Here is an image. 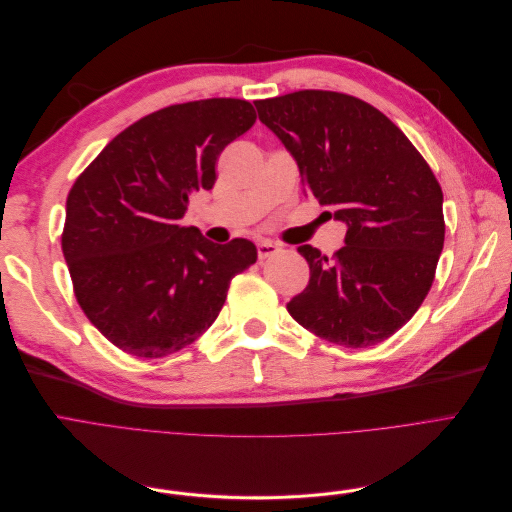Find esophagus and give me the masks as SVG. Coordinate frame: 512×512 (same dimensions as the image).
Here are the masks:
<instances>
[{"instance_id": "1", "label": "esophagus", "mask_w": 512, "mask_h": 512, "mask_svg": "<svg viewBox=\"0 0 512 512\" xmlns=\"http://www.w3.org/2000/svg\"><path fill=\"white\" fill-rule=\"evenodd\" d=\"M277 252H280V247H277V245L271 243V241H260V243H258V258H260V260H267V258L275 256Z\"/></svg>"}]
</instances>
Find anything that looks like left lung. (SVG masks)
Wrapping results in <instances>:
<instances>
[{
  "label": "left lung",
  "mask_w": 512,
  "mask_h": 512,
  "mask_svg": "<svg viewBox=\"0 0 512 512\" xmlns=\"http://www.w3.org/2000/svg\"><path fill=\"white\" fill-rule=\"evenodd\" d=\"M303 190L348 226L333 258L299 245L309 284L286 309L301 327L346 348L376 346L425 301L444 247L442 188L395 123L337 91L303 89L258 100Z\"/></svg>",
  "instance_id": "left-lung-1"
}]
</instances>
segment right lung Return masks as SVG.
<instances>
[{"mask_svg":"<svg viewBox=\"0 0 512 512\" xmlns=\"http://www.w3.org/2000/svg\"><path fill=\"white\" fill-rule=\"evenodd\" d=\"M254 121L237 98L166 106L117 134L74 181L61 250L76 301L119 350L160 359L190 346L218 318L232 277L256 262L252 241L218 245L181 226L190 196L213 188L224 147Z\"/></svg>","mask_w":512,"mask_h":512,"instance_id":"obj_1","label":"right lung"}]
</instances>
